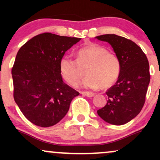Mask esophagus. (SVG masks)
<instances>
[{
	"instance_id": "34e87169",
	"label": "esophagus",
	"mask_w": 160,
	"mask_h": 160,
	"mask_svg": "<svg viewBox=\"0 0 160 160\" xmlns=\"http://www.w3.org/2000/svg\"><path fill=\"white\" fill-rule=\"evenodd\" d=\"M81 94L86 95V96H87V97H93L95 95V93L89 92H81Z\"/></svg>"
}]
</instances>
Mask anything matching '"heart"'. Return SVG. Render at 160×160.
Returning <instances> with one entry per match:
<instances>
[{
	"instance_id": "1",
	"label": "heart",
	"mask_w": 160,
	"mask_h": 160,
	"mask_svg": "<svg viewBox=\"0 0 160 160\" xmlns=\"http://www.w3.org/2000/svg\"><path fill=\"white\" fill-rule=\"evenodd\" d=\"M76 56L77 59H74L69 55H65L59 62L60 74L70 85L78 86L85 74V70L87 76L82 82V86L85 88L107 89L118 79L120 60L105 47L90 43L79 49Z\"/></svg>"
}]
</instances>
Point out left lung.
<instances>
[{
	"instance_id": "8db88e82",
	"label": "left lung",
	"mask_w": 160,
	"mask_h": 160,
	"mask_svg": "<svg viewBox=\"0 0 160 160\" xmlns=\"http://www.w3.org/2000/svg\"><path fill=\"white\" fill-rule=\"evenodd\" d=\"M95 38L108 42L120 62L118 80L106 92L107 104L97 113L110 124H126L140 113L144 104L150 79L149 62L142 49L123 37L103 34Z\"/></svg>"
}]
</instances>
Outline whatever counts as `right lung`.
Listing matches in <instances>:
<instances>
[{
    "instance_id": "right-lung-1",
    "label": "right lung",
    "mask_w": 160,
    "mask_h": 160,
    "mask_svg": "<svg viewBox=\"0 0 160 160\" xmlns=\"http://www.w3.org/2000/svg\"><path fill=\"white\" fill-rule=\"evenodd\" d=\"M81 38L38 34L19 49L12 68L13 97L23 115L40 127L58 123L80 93L62 80L59 62Z\"/></svg>"
}]
</instances>
